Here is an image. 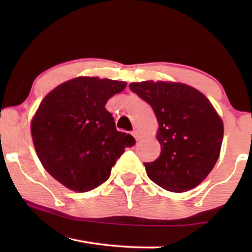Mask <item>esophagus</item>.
Listing matches in <instances>:
<instances>
[{
    "label": "esophagus",
    "instance_id": "obj_1",
    "mask_svg": "<svg viewBox=\"0 0 252 252\" xmlns=\"http://www.w3.org/2000/svg\"><path fill=\"white\" fill-rule=\"evenodd\" d=\"M132 135L134 136V139H135V140H140L141 137H142V136L140 135V133L137 132V130H133V132H132Z\"/></svg>",
    "mask_w": 252,
    "mask_h": 252
}]
</instances>
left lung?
Masks as SVG:
<instances>
[{"mask_svg": "<svg viewBox=\"0 0 252 252\" xmlns=\"http://www.w3.org/2000/svg\"><path fill=\"white\" fill-rule=\"evenodd\" d=\"M129 89L149 103L157 117L161 151L144 163L151 181L174 192L198 186L218 160L223 125L208 98L184 84L142 81Z\"/></svg>", "mask_w": 252, "mask_h": 252, "instance_id": "obj_1", "label": "left lung"}]
</instances>
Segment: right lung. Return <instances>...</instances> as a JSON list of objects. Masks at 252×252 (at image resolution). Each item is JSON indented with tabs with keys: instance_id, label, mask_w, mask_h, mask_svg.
<instances>
[{
	"instance_id": "add662e5",
	"label": "right lung",
	"mask_w": 252,
	"mask_h": 252,
	"mask_svg": "<svg viewBox=\"0 0 252 252\" xmlns=\"http://www.w3.org/2000/svg\"><path fill=\"white\" fill-rule=\"evenodd\" d=\"M126 82L79 77L51 91L32 120L33 143L43 167L74 191L85 192L105 182L111 168L135 139L116 128L105 109Z\"/></svg>"
}]
</instances>
